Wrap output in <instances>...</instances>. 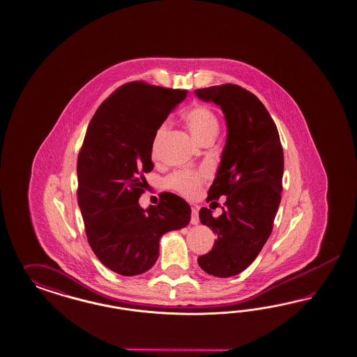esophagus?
<instances>
[{
    "mask_svg": "<svg viewBox=\"0 0 357 357\" xmlns=\"http://www.w3.org/2000/svg\"><path fill=\"white\" fill-rule=\"evenodd\" d=\"M191 224H192V225H197V224H199V213H197V209H196V208H192Z\"/></svg>",
    "mask_w": 357,
    "mask_h": 357,
    "instance_id": "1",
    "label": "esophagus"
}]
</instances>
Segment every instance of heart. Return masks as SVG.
Returning <instances> with one entry per match:
<instances>
[{
    "instance_id": "b5f03b06",
    "label": "heart",
    "mask_w": 357,
    "mask_h": 357,
    "mask_svg": "<svg viewBox=\"0 0 357 357\" xmlns=\"http://www.w3.org/2000/svg\"><path fill=\"white\" fill-rule=\"evenodd\" d=\"M184 121H185L190 132L192 133V136L199 142L206 140V137L216 136L217 132H218V119H217L216 114L206 106L199 105V106L190 108L184 114ZM166 132H167V124L162 123L154 133L153 142H151L153 160L158 158L160 145H161V141L165 137ZM203 182H204L203 174L199 173V172H188V170L173 174L167 179L169 187H172L175 191L181 192L187 197H192L197 194Z\"/></svg>"
}]
</instances>
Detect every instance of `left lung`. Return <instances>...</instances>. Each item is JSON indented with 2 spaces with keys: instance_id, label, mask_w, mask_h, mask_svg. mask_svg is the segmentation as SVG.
I'll return each instance as SVG.
<instances>
[{
  "instance_id": "8db88e82",
  "label": "left lung",
  "mask_w": 357,
  "mask_h": 357,
  "mask_svg": "<svg viewBox=\"0 0 357 357\" xmlns=\"http://www.w3.org/2000/svg\"><path fill=\"white\" fill-rule=\"evenodd\" d=\"M195 94L220 106L227 127L206 199L227 196V202L221 216H213L208 208L199 212L202 224L211 227L217 239L197 263L209 275L230 278L249 267L271 236L281 200L284 154L276 124L249 90L225 84L197 89Z\"/></svg>"
}]
</instances>
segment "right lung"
Here are the masks:
<instances>
[{
	"instance_id": "1",
	"label": "right lung",
	"mask_w": 357,
	"mask_h": 357,
	"mask_svg": "<svg viewBox=\"0 0 357 357\" xmlns=\"http://www.w3.org/2000/svg\"><path fill=\"white\" fill-rule=\"evenodd\" d=\"M187 90L128 82L99 106L77 160L78 206L87 241L98 259L123 276L140 275L160 255L165 233L187 227L191 208L182 197L161 194L141 208L144 174L153 170L151 142L157 128Z\"/></svg>"
}]
</instances>
